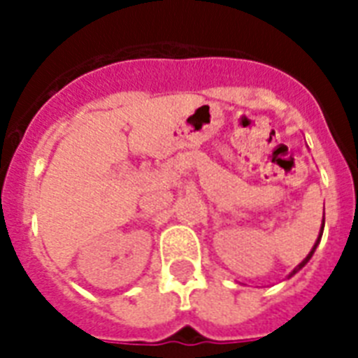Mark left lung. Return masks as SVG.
<instances>
[{
    "instance_id": "left-lung-1",
    "label": "left lung",
    "mask_w": 358,
    "mask_h": 358,
    "mask_svg": "<svg viewBox=\"0 0 358 358\" xmlns=\"http://www.w3.org/2000/svg\"><path fill=\"white\" fill-rule=\"evenodd\" d=\"M323 224H325V219H323ZM322 232H323V227H322ZM320 239H322V234H320V238H317V241H316V243H314V247H312V250H310V252H308V256H306V258H305V260H303V262H301V264H299V266H297V267H295V269H294V271H292V275H295V273H297V271H299V269H301V267H303V266H305V264H306V262H308V260H310V258H312V255H314V250H316V247H317V243H320ZM292 275H289V277H292Z\"/></svg>"
}]
</instances>
